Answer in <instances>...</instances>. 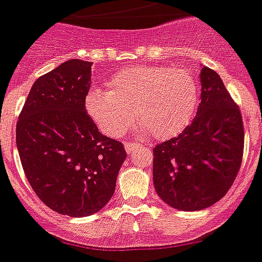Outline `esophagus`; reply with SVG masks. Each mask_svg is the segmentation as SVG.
Wrapping results in <instances>:
<instances>
[{"label":"esophagus","mask_w":262,"mask_h":262,"mask_svg":"<svg viewBox=\"0 0 262 262\" xmlns=\"http://www.w3.org/2000/svg\"><path fill=\"white\" fill-rule=\"evenodd\" d=\"M124 146H125V150L128 154L133 152V151L137 148V143H133V142H125L124 143Z\"/></svg>","instance_id":"1"}]
</instances>
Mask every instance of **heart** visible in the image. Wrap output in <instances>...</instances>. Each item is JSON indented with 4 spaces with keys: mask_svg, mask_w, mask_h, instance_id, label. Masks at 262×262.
I'll return each mask as SVG.
<instances>
[{
    "mask_svg": "<svg viewBox=\"0 0 262 262\" xmlns=\"http://www.w3.org/2000/svg\"><path fill=\"white\" fill-rule=\"evenodd\" d=\"M108 92L90 89L85 108L104 134L120 137L133 121L156 139L180 134L199 103V85L191 72L167 66H138L120 71L107 84Z\"/></svg>",
    "mask_w": 262,
    "mask_h": 262,
    "instance_id": "obj_1",
    "label": "heart"
}]
</instances>
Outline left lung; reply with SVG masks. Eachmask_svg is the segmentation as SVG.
<instances>
[{"mask_svg": "<svg viewBox=\"0 0 262 262\" xmlns=\"http://www.w3.org/2000/svg\"><path fill=\"white\" fill-rule=\"evenodd\" d=\"M202 102L180 136L154 147V186L181 211L208 208L226 195L238 176L244 148L241 110L220 76L203 67Z\"/></svg>", "mask_w": 262, "mask_h": 262, "instance_id": "1", "label": "left lung"}]
</instances>
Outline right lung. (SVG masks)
I'll return each instance as SVG.
<instances>
[{
	"label": "right lung",
	"instance_id": "obj_1",
	"mask_svg": "<svg viewBox=\"0 0 262 262\" xmlns=\"http://www.w3.org/2000/svg\"><path fill=\"white\" fill-rule=\"evenodd\" d=\"M90 71V62L70 59L38 77L16 123L29 185L46 207L70 217L103 208L126 158L123 143L101 134L85 110Z\"/></svg>",
	"mask_w": 262,
	"mask_h": 262
}]
</instances>
